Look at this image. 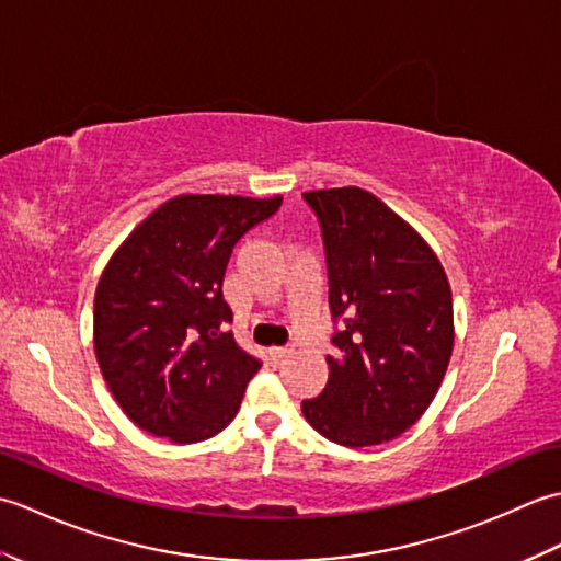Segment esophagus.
Instances as JSON below:
<instances>
[{
  "mask_svg": "<svg viewBox=\"0 0 561 561\" xmlns=\"http://www.w3.org/2000/svg\"><path fill=\"white\" fill-rule=\"evenodd\" d=\"M289 356V350H282V347H272V350H267V359H270V364H282L284 359H287Z\"/></svg>",
  "mask_w": 561,
  "mask_h": 561,
  "instance_id": "esophagus-1",
  "label": "esophagus"
}]
</instances>
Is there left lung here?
I'll use <instances>...</instances> for the list:
<instances>
[{"instance_id": "obj_1", "label": "left lung", "mask_w": 561, "mask_h": 561, "mask_svg": "<svg viewBox=\"0 0 561 561\" xmlns=\"http://www.w3.org/2000/svg\"><path fill=\"white\" fill-rule=\"evenodd\" d=\"M323 226L330 311L342 320L328 383L304 400L332 444L378 446L420 420L453 354V294L420 231L364 187L308 190Z\"/></svg>"}]
</instances>
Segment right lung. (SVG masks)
I'll list each match as a JSON object with an SVG mask.
<instances>
[{
    "instance_id": "add662e5",
    "label": "right lung",
    "mask_w": 561,
    "mask_h": 561,
    "mask_svg": "<svg viewBox=\"0 0 561 561\" xmlns=\"http://www.w3.org/2000/svg\"><path fill=\"white\" fill-rule=\"evenodd\" d=\"M282 195H178L117 245L93 299V350L123 412L171 444H197L236 416L260 362L226 330L231 250Z\"/></svg>"
}]
</instances>
